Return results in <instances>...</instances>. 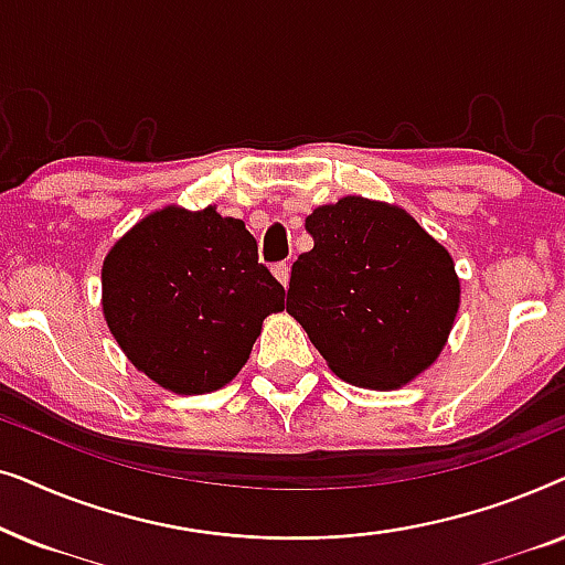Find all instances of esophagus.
I'll list each match as a JSON object with an SVG mask.
<instances>
[{
    "mask_svg": "<svg viewBox=\"0 0 565 565\" xmlns=\"http://www.w3.org/2000/svg\"><path fill=\"white\" fill-rule=\"evenodd\" d=\"M273 275L277 277V280H280L282 288H288V282H290V265H285V262H280V265L273 267Z\"/></svg>",
    "mask_w": 565,
    "mask_h": 565,
    "instance_id": "1",
    "label": "esophagus"
}]
</instances>
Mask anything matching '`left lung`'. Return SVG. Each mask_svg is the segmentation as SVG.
<instances>
[{
  "instance_id": "8db88e82",
  "label": "left lung",
  "mask_w": 565,
  "mask_h": 565,
  "mask_svg": "<svg viewBox=\"0 0 565 565\" xmlns=\"http://www.w3.org/2000/svg\"><path fill=\"white\" fill-rule=\"evenodd\" d=\"M288 313L331 373L362 388L412 383L439 358L460 306L455 262L404 207L347 195L306 218Z\"/></svg>"
}]
</instances>
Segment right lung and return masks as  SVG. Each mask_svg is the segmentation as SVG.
Segmentation results:
<instances>
[{
  "instance_id": "1",
  "label": "right lung",
  "mask_w": 565,
  "mask_h": 565,
  "mask_svg": "<svg viewBox=\"0 0 565 565\" xmlns=\"http://www.w3.org/2000/svg\"><path fill=\"white\" fill-rule=\"evenodd\" d=\"M285 308L244 221L167 205L118 238L103 265V313L134 365L180 396L234 381L262 321Z\"/></svg>"
}]
</instances>
